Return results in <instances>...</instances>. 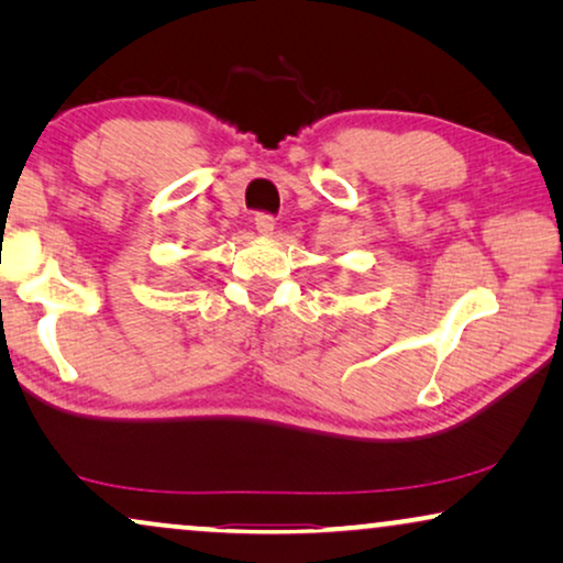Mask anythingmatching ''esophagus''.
<instances>
[{
  "label": "esophagus",
  "instance_id": "34e87169",
  "mask_svg": "<svg viewBox=\"0 0 563 563\" xmlns=\"http://www.w3.org/2000/svg\"><path fill=\"white\" fill-rule=\"evenodd\" d=\"M253 225H256V230H258L261 235H272V233H274V225H276V222H274L272 214L258 212V214H256V220H253Z\"/></svg>",
  "mask_w": 563,
  "mask_h": 563
}]
</instances>
